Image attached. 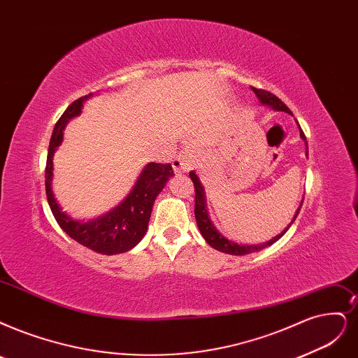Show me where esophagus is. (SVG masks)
Listing matches in <instances>:
<instances>
[{
  "label": "esophagus",
  "instance_id": "esophagus-1",
  "mask_svg": "<svg viewBox=\"0 0 358 358\" xmlns=\"http://www.w3.org/2000/svg\"><path fill=\"white\" fill-rule=\"evenodd\" d=\"M196 166L194 156L190 153H180L174 161H172V168H174L176 174H182V172H189Z\"/></svg>",
  "mask_w": 358,
  "mask_h": 358
}]
</instances>
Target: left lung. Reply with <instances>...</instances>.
<instances>
[{"instance_id": "left-lung-1", "label": "left lung", "mask_w": 358, "mask_h": 358, "mask_svg": "<svg viewBox=\"0 0 358 358\" xmlns=\"http://www.w3.org/2000/svg\"><path fill=\"white\" fill-rule=\"evenodd\" d=\"M252 91L255 92V96L259 99V103L264 104V106H268V108H271L273 110H277V112H286L289 115H292V112H290V109L287 108V106L279 99L275 97L274 94H271V92L268 91H264V90H258V88H254L252 87ZM299 136L301 138L306 141V155L308 156V144H307V138H306V134H303L302 129L299 128ZM190 178L194 184V217H196V222H197V227H199L203 239L206 241V243L209 246H213L214 249L220 250V252H224V254H230V255H248V254H252V252H258V250L267 248L270 245H273L274 242H277L280 239V237L289 230V227L292 226L294 221L296 220L299 210H301V206H302V202H303V197L301 201V205L299 208L296 209V213L292 218V221H290L287 224V227L280 233L274 236L271 241L266 242V243H261V245H239L233 241H229L226 236H222L217 227L214 226V222L210 221L209 218V214H208V206H206V197H205V189L202 186V182L199 180V177H197V174L194 171H190Z\"/></svg>"}]
</instances>
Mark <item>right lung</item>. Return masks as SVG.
I'll use <instances>...</instances> for the list:
<instances>
[{
  "label": "right lung",
  "mask_w": 358,
  "mask_h": 358,
  "mask_svg": "<svg viewBox=\"0 0 358 358\" xmlns=\"http://www.w3.org/2000/svg\"><path fill=\"white\" fill-rule=\"evenodd\" d=\"M92 96L75 100L63 112L52 129L45 166V193L51 213L62 230L83 246L101 255H116L134 248L148 231L152 208L157 194L165 187L168 180L174 176L171 164L162 165L150 162L143 168L140 176L125 199L94 220L79 221L62 210L52 193V156L63 141V131L72 117L81 115L84 101Z\"/></svg>",
  "instance_id": "right-lung-1"
}]
</instances>
